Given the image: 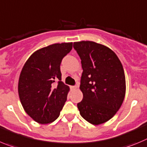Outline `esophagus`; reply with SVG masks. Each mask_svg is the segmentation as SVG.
<instances>
[{"instance_id":"1","label":"esophagus","mask_w":147,"mask_h":147,"mask_svg":"<svg viewBox=\"0 0 147 147\" xmlns=\"http://www.w3.org/2000/svg\"><path fill=\"white\" fill-rule=\"evenodd\" d=\"M77 87H78V86H71V88L72 89V90H76V89L77 88Z\"/></svg>"}]
</instances>
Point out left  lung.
<instances>
[{
  "instance_id": "left-lung-1",
  "label": "left lung",
  "mask_w": 147,
  "mask_h": 147,
  "mask_svg": "<svg viewBox=\"0 0 147 147\" xmlns=\"http://www.w3.org/2000/svg\"><path fill=\"white\" fill-rule=\"evenodd\" d=\"M81 59L83 72L80 90L82 100L77 104L81 116L98 125L115 115L125 95V76L115 53L94 41L74 43Z\"/></svg>"
}]
</instances>
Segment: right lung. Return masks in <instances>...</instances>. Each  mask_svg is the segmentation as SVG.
Instances as JSON below:
<instances>
[{"mask_svg":"<svg viewBox=\"0 0 147 147\" xmlns=\"http://www.w3.org/2000/svg\"><path fill=\"white\" fill-rule=\"evenodd\" d=\"M72 47L70 42L41 48L30 55L22 69L18 83L20 102L38 123L54 122L66 101L70 88L61 81L60 66Z\"/></svg>","mask_w":147,"mask_h":147,"instance_id":"right-lung-1","label":"right lung"}]
</instances>
